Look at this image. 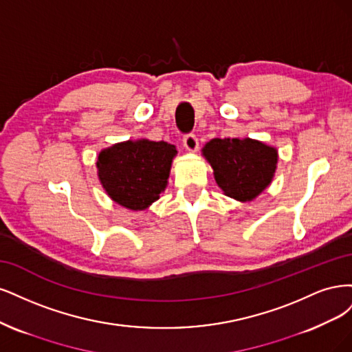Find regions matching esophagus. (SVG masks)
Wrapping results in <instances>:
<instances>
[{
	"label": "esophagus",
	"instance_id": "1",
	"mask_svg": "<svg viewBox=\"0 0 352 352\" xmlns=\"http://www.w3.org/2000/svg\"><path fill=\"white\" fill-rule=\"evenodd\" d=\"M183 144L186 147V151H188V152H196L197 147H199V142H197V138H196L195 134L184 135Z\"/></svg>",
	"mask_w": 352,
	"mask_h": 352
}]
</instances>
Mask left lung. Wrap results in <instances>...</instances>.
<instances>
[{
	"instance_id": "1",
	"label": "left lung",
	"mask_w": 352,
	"mask_h": 352,
	"mask_svg": "<svg viewBox=\"0 0 352 352\" xmlns=\"http://www.w3.org/2000/svg\"><path fill=\"white\" fill-rule=\"evenodd\" d=\"M201 155L223 195L241 203L253 201L270 186L279 157L276 147L250 138L212 139Z\"/></svg>"
}]
</instances>
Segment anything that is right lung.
I'll return each mask as SVG.
<instances>
[{
    "label": "right lung",
    "instance_id": "1",
    "mask_svg": "<svg viewBox=\"0 0 352 352\" xmlns=\"http://www.w3.org/2000/svg\"><path fill=\"white\" fill-rule=\"evenodd\" d=\"M177 147L149 139L126 140L102 149L96 169L102 188L117 205L144 210L168 186Z\"/></svg>",
    "mask_w": 352,
    "mask_h": 352
}]
</instances>
